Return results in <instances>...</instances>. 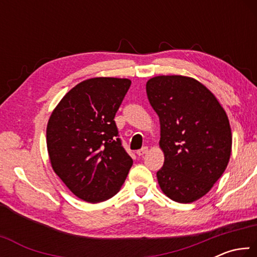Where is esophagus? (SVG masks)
<instances>
[{"instance_id":"esophagus-1","label":"esophagus","mask_w":257,"mask_h":257,"mask_svg":"<svg viewBox=\"0 0 257 257\" xmlns=\"http://www.w3.org/2000/svg\"><path fill=\"white\" fill-rule=\"evenodd\" d=\"M147 152H149V147H143L142 150L137 151V155H138V156H143L144 154H146Z\"/></svg>"}]
</instances>
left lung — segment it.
<instances>
[{
  "label": "left lung",
  "instance_id": "obj_1",
  "mask_svg": "<svg viewBox=\"0 0 257 257\" xmlns=\"http://www.w3.org/2000/svg\"><path fill=\"white\" fill-rule=\"evenodd\" d=\"M160 119L164 164L156 172L161 190L178 203L206 195L229 163L232 134L222 105L191 77L156 76L146 82Z\"/></svg>",
  "mask_w": 257,
  "mask_h": 257
}]
</instances>
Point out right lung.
Returning <instances> with one entry per match:
<instances>
[{
  "label": "right lung",
  "instance_id": "obj_1",
  "mask_svg": "<svg viewBox=\"0 0 257 257\" xmlns=\"http://www.w3.org/2000/svg\"><path fill=\"white\" fill-rule=\"evenodd\" d=\"M132 81L96 77L79 82L52 112L46 145L53 171L73 195L99 203L118 193L133 165L121 146L115 113Z\"/></svg>",
  "mask_w": 257,
  "mask_h": 257
}]
</instances>
